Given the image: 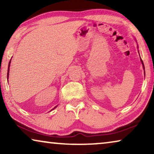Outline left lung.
Instances as JSON below:
<instances>
[{
  "mask_svg": "<svg viewBox=\"0 0 154 154\" xmlns=\"http://www.w3.org/2000/svg\"><path fill=\"white\" fill-rule=\"evenodd\" d=\"M140 62H141V63H142V64H143V69H144V70H145L144 64H143V60H142V59H141V58H140Z\"/></svg>",
  "mask_w": 154,
  "mask_h": 154,
  "instance_id": "obj_1",
  "label": "left lung"
}]
</instances>
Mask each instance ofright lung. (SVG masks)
Masks as SVG:
<instances>
[{
    "mask_svg": "<svg viewBox=\"0 0 154 154\" xmlns=\"http://www.w3.org/2000/svg\"><path fill=\"white\" fill-rule=\"evenodd\" d=\"M10 64H11V60L9 61V65H8V71H7V79H9V67H10ZM56 107V106H55V107H54L53 109H54ZM53 109H51V110H53Z\"/></svg>",
    "mask_w": 154,
    "mask_h": 154,
    "instance_id": "1",
    "label": "right lung"
}]
</instances>
